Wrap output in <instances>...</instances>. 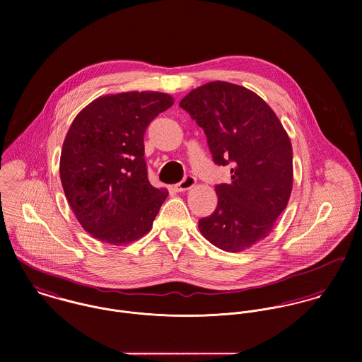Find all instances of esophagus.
<instances>
[{
	"instance_id": "esophagus-1",
	"label": "esophagus",
	"mask_w": 362,
	"mask_h": 362,
	"mask_svg": "<svg viewBox=\"0 0 362 362\" xmlns=\"http://www.w3.org/2000/svg\"><path fill=\"white\" fill-rule=\"evenodd\" d=\"M197 185V178L192 177V175H187L181 182H178L175 185V189L180 191V192H184V191H188L191 188H194Z\"/></svg>"
}]
</instances>
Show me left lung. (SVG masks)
I'll return each instance as SVG.
<instances>
[{
  "mask_svg": "<svg viewBox=\"0 0 362 362\" xmlns=\"http://www.w3.org/2000/svg\"><path fill=\"white\" fill-rule=\"evenodd\" d=\"M180 105L206 134L216 164H233L216 187V210L199 220L214 247L243 252L264 240L293 189V148L283 124L255 92L223 81L192 89Z\"/></svg>",
  "mask_w": 362,
  "mask_h": 362,
  "instance_id": "left-lung-1",
  "label": "left lung"
}]
</instances>
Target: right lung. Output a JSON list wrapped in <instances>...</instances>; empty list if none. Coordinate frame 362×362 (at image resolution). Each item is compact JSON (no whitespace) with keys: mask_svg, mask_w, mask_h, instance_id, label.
Segmentation results:
<instances>
[{"mask_svg":"<svg viewBox=\"0 0 362 362\" xmlns=\"http://www.w3.org/2000/svg\"><path fill=\"white\" fill-rule=\"evenodd\" d=\"M173 104V96L161 92L105 95L72 121L59 177L75 217L93 238L118 247L152 230L168 191L148 180L144 135Z\"/></svg>","mask_w":362,"mask_h":362,"instance_id":"right-lung-1","label":"right lung"}]
</instances>
